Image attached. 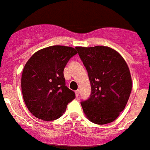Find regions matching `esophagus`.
I'll return each instance as SVG.
<instances>
[{
    "mask_svg": "<svg viewBox=\"0 0 150 150\" xmlns=\"http://www.w3.org/2000/svg\"><path fill=\"white\" fill-rule=\"evenodd\" d=\"M75 93H76V96H79V93H80V90H77L75 91Z\"/></svg>",
    "mask_w": 150,
    "mask_h": 150,
    "instance_id": "1",
    "label": "esophagus"
}]
</instances>
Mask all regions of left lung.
<instances>
[{
  "label": "left lung",
  "instance_id": "left-lung-1",
  "mask_svg": "<svg viewBox=\"0 0 150 150\" xmlns=\"http://www.w3.org/2000/svg\"><path fill=\"white\" fill-rule=\"evenodd\" d=\"M88 73L91 93L81 101L86 117L93 123L114 121L124 110L132 90L129 67L118 52L104 46L76 47Z\"/></svg>",
  "mask_w": 150,
  "mask_h": 150
}]
</instances>
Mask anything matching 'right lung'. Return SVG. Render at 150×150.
<instances>
[{
  "label": "right lung",
  "instance_id": "1",
  "mask_svg": "<svg viewBox=\"0 0 150 150\" xmlns=\"http://www.w3.org/2000/svg\"><path fill=\"white\" fill-rule=\"evenodd\" d=\"M76 54L70 47L51 46L36 52L27 62L22 73V94L34 117L46 121L57 120L75 98V93L66 86L64 70Z\"/></svg>",
  "mask_w": 150,
  "mask_h": 150
}]
</instances>
